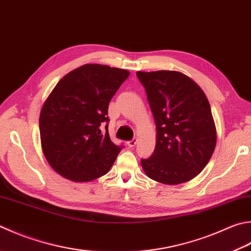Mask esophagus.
<instances>
[{
  "mask_svg": "<svg viewBox=\"0 0 251 251\" xmlns=\"http://www.w3.org/2000/svg\"><path fill=\"white\" fill-rule=\"evenodd\" d=\"M136 142H138V141H136V139H133V140L127 142L126 144H127V146H129V148H134V146L136 145Z\"/></svg>",
  "mask_w": 251,
  "mask_h": 251,
  "instance_id": "1",
  "label": "esophagus"
}]
</instances>
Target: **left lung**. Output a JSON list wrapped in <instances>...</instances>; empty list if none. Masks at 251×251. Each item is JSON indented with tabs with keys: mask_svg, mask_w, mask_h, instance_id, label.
Wrapping results in <instances>:
<instances>
[{
	"mask_svg": "<svg viewBox=\"0 0 251 251\" xmlns=\"http://www.w3.org/2000/svg\"><path fill=\"white\" fill-rule=\"evenodd\" d=\"M156 125L153 154L144 173L164 184L187 182L212 157L216 129L209 100L195 81L177 71L138 72Z\"/></svg>",
	"mask_w": 251,
	"mask_h": 251,
	"instance_id": "1",
	"label": "left lung"
}]
</instances>
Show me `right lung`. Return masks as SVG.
<instances>
[{"label": "right lung", "mask_w": 251, "mask_h": 251, "mask_svg": "<svg viewBox=\"0 0 251 251\" xmlns=\"http://www.w3.org/2000/svg\"><path fill=\"white\" fill-rule=\"evenodd\" d=\"M129 71L85 64L60 79L41 108L42 152L50 166L70 180L83 182L106 175L122 146L112 143L105 122L111 98Z\"/></svg>", "instance_id": "1"}]
</instances>
